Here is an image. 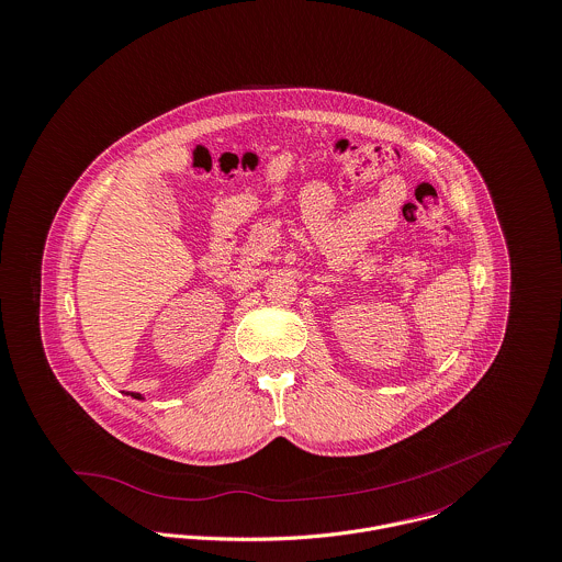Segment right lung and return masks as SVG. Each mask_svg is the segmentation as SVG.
Segmentation results:
<instances>
[{"label":"right lung","mask_w":562,"mask_h":562,"mask_svg":"<svg viewBox=\"0 0 562 562\" xmlns=\"http://www.w3.org/2000/svg\"><path fill=\"white\" fill-rule=\"evenodd\" d=\"M131 396H135V398H142V394H137V392H135V394H131Z\"/></svg>","instance_id":"obj_1"}]
</instances>
